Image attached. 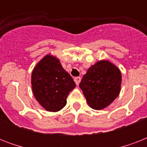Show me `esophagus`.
I'll use <instances>...</instances> for the list:
<instances>
[{
  "label": "esophagus",
  "instance_id": "esophagus-1",
  "mask_svg": "<svg viewBox=\"0 0 147 147\" xmlns=\"http://www.w3.org/2000/svg\"><path fill=\"white\" fill-rule=\"evenodd\" d=\"M81 79H82V78H81V77H76V78H74V80H75V82L76 83V85H78V84L80 83Z\"/></svg>",
  "mask_w": 147,
  "mask_h": 147
}]
</instances>
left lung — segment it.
<instances>
[{
    "label": "left lung",
    "instance_id": "1",
    "mask_svg": "<svg viewBox=\"0 0 147 147\" xmlns=\"http://www.w3.org/2000/svg\"><path fill=\"white\" fill-rule=\"evenodd\" d=\"M121 71L111 62L101 60L92 65L79 84L90 107L100 110L111 105L121 92Z\"/></svg>",
    "mask_w": 147,
    "mask_h": 147
}]
</instances>
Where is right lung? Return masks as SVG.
Segmentation results:
<instances>
[{"label": "right lung", "mask_w": 147, "mask_h": 147, "mask_svg": "<svg viewBox=\"0 0 147 147\" xmlns=\"http://www.w3.org/2000/svg\"><path fill=\"white\" fill-rule=\"evenodd\" d=\"M31 83L36 100L47 111L53 112L65 106L69 92L76 87V83L62 68L59 60L49 55L33 69Z\"/></svg>", "instance_id": "1"}]
</instances>
